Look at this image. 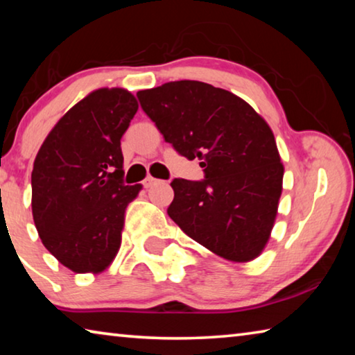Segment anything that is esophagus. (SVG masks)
Returning <instances> with one entry per match:
<instances>
[{
  "label": "esophagus",
  "mask_w": 355,
  "mask_h": 355,
  "mask_svg": "<svg viewBox=\"0 0 355 355\" xmlns=\"http://www.w3.org/2000/svg\"><path fill=\"white\" fill-rule=\"evenodd\" d=\"M156 183H159V180H156L153 177H147L146 180H144L142 184H144V188H150V186H153Z\"/></svg>",
  "instance_id": "1"
}]
</instances>
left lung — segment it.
<instances>
[{
	"label": "left lung",
	"instance_id": "left-lung-1",
	"mask_svg": "<svg viewBox=\"0 0 355 355\" xmlns=\"http://www.w3.org/2000/svg\"><path fill=\"white\" fill-rule=\"evenodd\" d=\"M164 141L205 178H175L169 218L189 238L230 261L261 254L282 194L284 166L269 125L235 94L200 81L137 92Z\"/></svg>",
	"mask_w": 355,
	"mask_h": 355
}]
</instances>
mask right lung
<instances>
[{"label":"right lung","mask_w":355,"mask_h":355,"mask_svg":"<svg viewBox=\"0 0 355 355\" xmlns=\"http://www.w3.org/2000/svg\"><path fill=\"white\" fill-rule=\"evenodd\" d=\"M137 111L125 89H98L55 125L31 173L33 218L48 252L73 272H101L117 255L125 209L120 139Z\"/></svg>","instance_id":"add662e5"}]
</instances>
